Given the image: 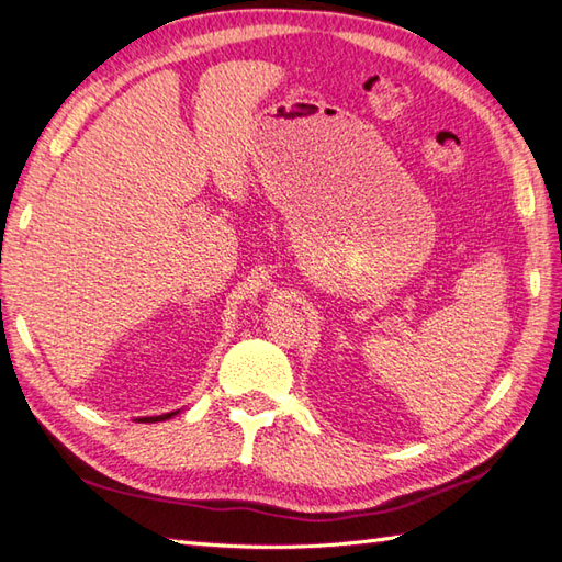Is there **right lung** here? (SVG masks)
<instances>
[{
	"instance_id": "right-lung-1",
	"label": "right lung",
	"mask_w": 562,
	"mask_h": 562,
	"mask_svg": "<svg viewBox=\"0 0 562 562\" xmlns=\"http://www.w3.org/2000/svg\"><path fill=\"white\" fill-rule=\"evenodd\" d=\"M178 411H172V414H164V416H148V418H139L142 423H158V420H168V418H172L176 416Z\"/></svg>"
}]
</instances>
